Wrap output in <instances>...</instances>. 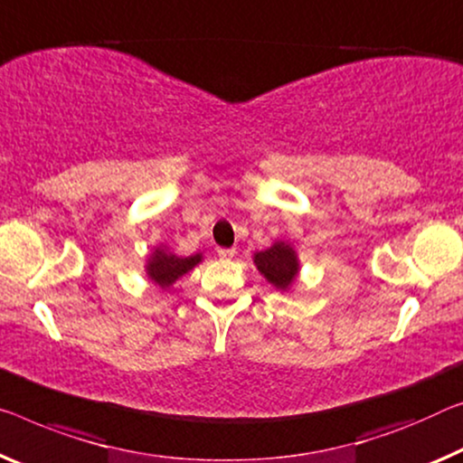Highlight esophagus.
<instances>
[{
	"label": "esophagus",
	"instance_id": "1",
	"mask_svg": "<svg viewBox=\"0 0 463 463\" xmlns=\"http://www.w3.org/2000/svg\"><path fill=\"white\" fill-rule=\"evenodd\" d=\"M233 254H236L233 248H222V250H219V256H222V259H232Z\"/></svg>",
	"mask_w": 463,
	"mask_h": 463
}]
</instances>
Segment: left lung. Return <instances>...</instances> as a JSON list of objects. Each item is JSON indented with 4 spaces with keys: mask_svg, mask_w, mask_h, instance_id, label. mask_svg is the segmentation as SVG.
Masks as SVG:
<instances>
[{
    "mask_svg": "<svg viewBox=\"0 0 463 463\" xmlns=\"http://www.w3.org/2000/svg\"><path fill=\"white\" fill-rule=\"evenodd\" d=\"M254 262L259 271L279 289L289 288V283L298 275L296 252L288 244H283V241H277L275 246L256 254Z\"/></svg>",
    "mask_w": 463,
    "mask_h": 463,
    "instance_id": "1",
    "label": "left lung"
}]
</instances>
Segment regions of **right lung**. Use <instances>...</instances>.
<instances>
[{"mask_svg":"<svg viewBox=\"0 0 463 463\" xmlns=\"http://www.w3.org/2000/svg\"><path fill=\"white\" fill-rule=\"evenodd\" d=\"M196 262H201V254L180 259V256L169 254L165 250H155L146 269H148V275L155 279V283H159L161 288H169L177 277L188 273Z\"/></svg>","mask_w":463,"mask_h":463,"instance_id":"right-lung-1","label":"right lung"}]
</instances>
